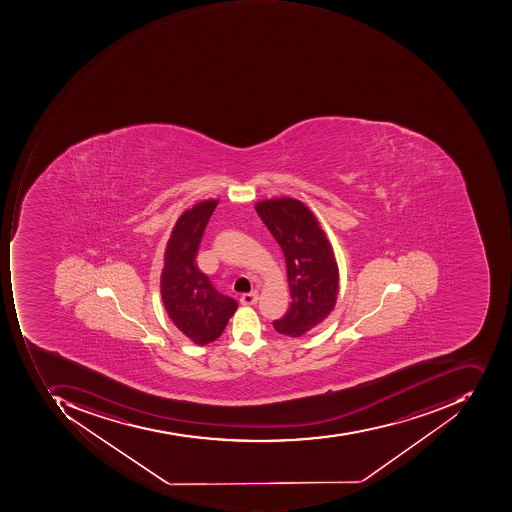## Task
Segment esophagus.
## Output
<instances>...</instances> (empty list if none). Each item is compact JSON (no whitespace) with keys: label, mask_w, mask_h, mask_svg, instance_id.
Wrapping results in <instances>:
<instances>
[{"label":"esophagus","mask_w":512,"mask_h":512,"mask_svg":"<svg viewBox=\"0 0 512 512\" xmlns=\"http://www.w3.org/2000/svg\"><path fill=\"white\" fill-rule=\"evenodd\" d=\"M258 294L257 292H249V294H243L240 298V303L244 304V306H252V304H257Z\"/></svg>","instance_id":"34e87169"}]
</instances>
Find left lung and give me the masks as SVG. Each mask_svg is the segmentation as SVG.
Listing matches in <instances>:
<instances>
[{
  "label": "left lung",
  "instance_id": "1",
  "mask_svg": "<svg viewBox=\"0 0 512 512\" xmlns=\"http://www.w3.org/2000/svg\"><path fill=\"white\" fill-rule=\"evenodd\" d=\"M266 228L274 235L286 260L291 304L274 321L278 334L301 337L334 309L338 266L331 243L306 204L295 198H274L255 204Z\"/></svg>",
  "mask_w": 512,
  "mask_h": 512
}]
</instances>
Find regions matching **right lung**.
I'll list each match as a JSON object with an SVG mask.
<instances>
[{
	"instance_id": "1",
	"label": "right lung",
	"mask_w": 512,
	"mask_h": 512,
	"mask_svg": "<svg viewBox=\"0 0 512 512\" xmlns=\"http://www.w3.org/2000/svg\"><path fill=\"white\" fill-rule=\"evenodd\" d=\"M217 204L218 200L201 201L181 214L167 241L161 274L167 315L181 334L200 346L217 340L238 308L237 301L220 294L195 263L204 228Z\"/></svg>"
}]
</instances>
